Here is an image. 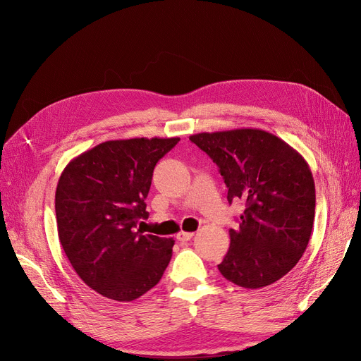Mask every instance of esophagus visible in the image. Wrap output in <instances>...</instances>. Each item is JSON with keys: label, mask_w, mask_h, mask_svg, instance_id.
I'll return each instance as SVG.
<instances>
[{"label": "esophagus", "mask_w": 361, "mask_h": 361, "mask_svg": "<svg viewBox=\"0 0 361 361\" xmlns=\"http://www.w3.org/2000/svg\"><path fill=\"white\" fill-rule=\"evenodd\" d=\"M193 235H195V233H187V231H180L178 234H177V240L178 241H188V240H192L193 238Z\"/></svg>", "instance_id": "1"}]
</instances>
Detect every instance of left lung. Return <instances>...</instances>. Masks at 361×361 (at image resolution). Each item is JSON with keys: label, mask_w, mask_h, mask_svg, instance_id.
I'll return each instance as SVG.
<instances>
[{"label": "left lung", "mask_w": 361, "mask_h": 361, "mask_svg": "<svg viewBox=\"0 0 361 361\" xmlns=\"http://www.w3.org/2000/svg\"><path fill=\"white\" fill-rule=\"evenodd\" d=\"M190 140L212 158L245 209L218 269L243 288H263L287 275L305 253L314 219V180L298 152L259 128L197 133Z\"/></svg>", "instance_id": "8db88e82"}]
</instances>
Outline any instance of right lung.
Returning a JSON list of instances; mask_svg holds the SVG:
<instances>
[{"label":"right lung","mask_w":361,"mask_h":361,"mask_svg":"<svg viewBox=\"0 0 361 361\" xmlns=\"http://www.w3.org/2000/svg\"><path fill=\"white\" fill-rule=\"evenodd\" d=\"M178 137L99 143L68 162L56 184L59 238L87 287L116 301L154 288L173 256V238L143 234L145 199L157 162Z\"/></svg>","instance_id":"1"}]
</instances>
